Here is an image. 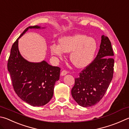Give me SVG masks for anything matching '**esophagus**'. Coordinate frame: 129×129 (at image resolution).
<instances>
[{
  "label": "esophagus",
  "instance_id": "34e87169",
  "mask_svg": "<svg viewBox=\"0 0 129 129\" xmlns=\"http://www.w3.org/2000/svg\"><path fill=\"white\" fill-rule=\"evenodd\" d=\"M68 73V72L67 71H66V70H63V71L61 72V76H65V75L67 74Z\"/></svg>",
  "mask_w": 129,
  "mask_h": 129
}]
</instances>
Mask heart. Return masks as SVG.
<instances>
[{
  "instance_id": "1",
  "label": "heart",
  "mask_w": 129,
  "mask_h": 129,
  "mask_svg": "<svg viewBox=\"0 0 129 129\" xmlns=\"http://www.w3.org/2000/svg\"><path fill=\"white\" fill-rule=\"evenodd\" d=\"M59 43L60 44H51V54L61 58L64 52H71V62L79 68L87 67L92 62L98 47L95 39L82 34L62 37L60 39Z\"/></svg>"
}]
</instances>
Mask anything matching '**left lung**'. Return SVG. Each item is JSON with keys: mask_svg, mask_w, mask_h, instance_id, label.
<instances>
[{"mask_svg": "<svg viewBox=\"0 0 129 129\" xmlns=\"http://www.w3.org/2000/svg\"><path fill=\"white\" fill-rule=\"evenodd\" d=\"M113 55L111 41L103 35L96 57L75 79L71 93L79 105L93 106L104 96L113 78Z\"/></svg>", "mask_w": 129, "mask_h": 129, "instance_id": "8db88e82", "label": "left lung"}]
</instances>
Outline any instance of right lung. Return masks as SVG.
Segmentation results:
<instances>
[{
	"instance_id": "obj_1",
	"label": "right lung",
	"mask_w": 129,
	"mask_h": 129,
	"mask_svg": "<svg viewBox=\"0 0 129 129\" xmlns=\"http://www.w3.org/2000/svg\"><path fill=\"white\" fill-rule=\"evenodd\" d=\"M38 26L27 27L14 42L8 60L14 90L23 101L34 107L43 106L53 96L56 81L59 79L60 68L52 67L45 61L41 62L27 61L20 55L18 41L29 29H40Z\"/></svg>"
}]
</instances>
